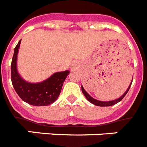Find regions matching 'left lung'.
<instances>
[{"label": "left lung", "mask_w": 147, "mask_h": 147, "mask_svg": "<svg viewBox=\"0 0 147 147\" xmlns=\"http://www.w3.org/2000/svg\"><path fill=\"white\" fill-rule=\"evenodd\" d=\"M131 83H132V81L131 82V84L129 85V88L127 89L126 91L124 92V94H123L122 96H120L119 98H117V99H115V100L108 101V102H102V101H98V100H96V99H95V98H93L92 97H91L90 96V95H89L87 92H86V91H85V90L84 89V87H82V86H81V90H82V92H83L84 95V96L87 98V100L90 102V103H92V104L95 105H97V106H100V107L111 106V105H113L117 104V103H118L119 102H120V101H121L122 99L124 98V97H125V96L126 95V93L128 92V91H129V88H130L131 85Z\"/></svg>", "instance_id": "obj_1"}]
</instances>
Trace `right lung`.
<instances>
[{"label": "right lung", "instance_id": "1", "mask_svg": "<svg viewBox=\"0 0 147 147\" xmlns=\"http://www.w3.org/2000/svg\"><path fill=\"white\" fill-rule=\"evenodd\" d=\"M21 40L15 48L11 63V80L15 90L24 102L34 106H46L52 104L58 98L63 84L69 71L56 72L39 83L24 81L17 70V55Z\"/></svg>", "mask_w": 147, "mask_h": 147}]
</instances>
